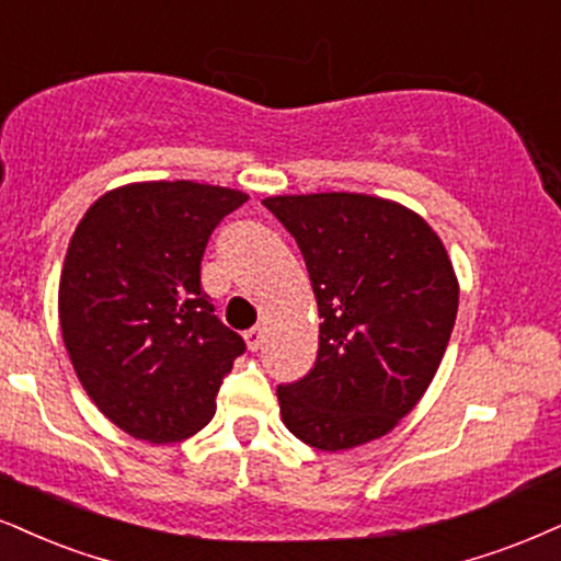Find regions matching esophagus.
<instances>
[{"instance_id": "1", "label": "esophagus", "mask_w": 561, "mask_h": 561, "mask_svg": "<svg viewBox=\"0 0 561 561\" xmlns=\"http://www.w3.org/2000/svg\"><path fill=\"white\" fill-rule=\"evenodd\" d=\"M244 337H247L249 351H257L262 345V337H265V335H262V328H252V330H247Z\"/></svg>"}]
</instances>
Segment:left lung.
<instances>
[{
    "label": "left lung",
    "mask_w": 561,
    "mask_h": 561,
    "mask_svg": "<svg viewBox=\"0 0 561 561\" xmlns=\"http://www.w3.org/2000/svg\"><path fill=\"white\" fill-rule=\"evenodd\" d=\"M262 205L299 244L322 320L312 369L278 385L283 424L324 453L382 437L424 396L453 333L445 244L390 199L322 192Z\"/></svg>",
    "instance_id": "8db88e82"
}]
</instances>
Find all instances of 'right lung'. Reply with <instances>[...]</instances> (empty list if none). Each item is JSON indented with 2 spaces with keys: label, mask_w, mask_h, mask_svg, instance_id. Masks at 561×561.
<instances>
[{
  "label": "right lung",
  "mask_w": 561,
  "mask_h": 561,
  "mask_svg": "<svg viewBox=\"0 0 561 561\" xmlns=\"http://www.w3.org/2000/svg\"><path fill=\"white\" fill-rule=\"evenodd\" d=\"M244 192L195 182L119 186L69 241L59 324L78 379L106 419L153 445L192 437L244 337L216 317L199 267Z\"/></svg>",
  "instance_id": "obj_1"
}]
</instances>
